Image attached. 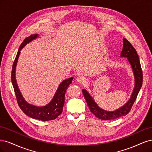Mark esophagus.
<instances>
[{
	"mask_svg": "<svg viewBox=\"0 0 152 152\" xmlns=\"http://www.w3.org/2000/svg\"><path fill=\"white\" fill-rule=\"evenodd\" d=\"M76 81H77V82H78L79 83H81V84H83V83H85L86 82V77H84V76H79L77 77Z\"/></svg>",
	"mask_w": 152,
	"mask_h": 152,
	"instance_id": "34e87169",
	"label": "esophagus"
}]
</instances>
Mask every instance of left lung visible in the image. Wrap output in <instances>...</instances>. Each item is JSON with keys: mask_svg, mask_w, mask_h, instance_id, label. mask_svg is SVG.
<instances>
[{"mask_svg": "<svg viewBox=\"0 0 152 152\" xmlns=\"http://www.w3.org/2000/svg\"><path fill=\"white\" fill-rule=\"evenodd\" d=\"M121 57H127L128 62L133 69L134 76V88L129 100L125 105L121 108L114 111H107L103 110L98 106L92 96L85 89H83L82 92L84 95L88 105L91 113L98 118L102 120H112L128 114L131 109L136 97L141 89L143 82V73L140 64V58L135 48L131 43L126 38H123V48L121 53Z\"/></svg>", "mask_w": 152, "mask_h": 152, "instance_id": "1", "label": "left lung"}]
</instances>
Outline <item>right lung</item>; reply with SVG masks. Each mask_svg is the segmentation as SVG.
<instances>
[{
  "label": "right lung",
  "mask_w": 152,
  "mask_h": 152,
  "mask_svg": "<svg viewBox=\"0 0 152 152\" xmlns=\"http://www.w3.org/2000/svg\"><path fill=\"white\" fill-rule=\"evenodd\" d=\"M38 37V34L31 35L30 37L24 39L23 43L21 44L20 47L19 48L16 58L14 60L12 65L11 72V81L13 85L14 92H15L18 105L24 114L33 119L41 120L43 121H51L56 119L62 112L63 106L64 105V97L66 91L69 85L71 84L72 81L73 80V77L64 80L61 83L59 86H58L52 100L47 105L43 107H37L28 104L27 102H26V100L23 97L20 91H19L16 83V67L17 65L19 54H20V51L21 50L22 48L27 43L35 40Z\"/></svg>",
  "instance_id": "obj_1"
}]
</instances>
